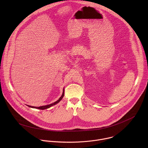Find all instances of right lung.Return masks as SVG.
Here are the masks:
<instances>
[{"instance_id":"1","label":"right lung","mask_w":148,"mask_h":148,"mask_svg":"<svg viewBox=\"0 0 148 148\" xmlns=\"http://www.w3.org/2000/svg\"><path fill=\"white\" fill-rule=\"evenodd\" d=\"M64 88H63V91H62V95H61V96L60 97V98L57 101H56V102H53V103H51V104H49V105H44V106H41V107H33V106H30V105H27V106L29 107H30V108H36V109H39V110H46V109H47V108H50L51 107H52V106H53V105H56V104H57V103H58L61 99H62V98H63V97H64Z\"/></svg>"}]
</instances>
